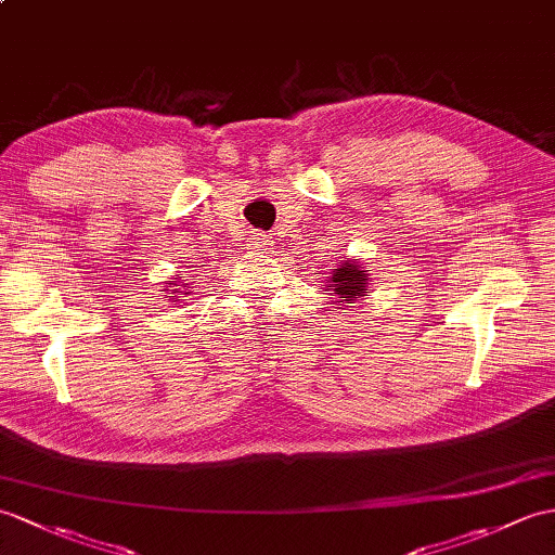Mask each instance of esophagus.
I'll return each mask as SVG.
<instances>
[{"label":"esophagus","instance_id":"1","mask_svg":"<svg viewBox=\"0 0 555 555\" xmlns=\"http://www.w3.org/2000/svg\"><path fill=\"white\" fill-rule=\"evenodd\" d=\"M274 238L272 236H267V234H257V236H253L250 238V250L255 253V255H269V253H274Z\"/></svg>","mask_w":555,"mask_h":555}]
</instances>
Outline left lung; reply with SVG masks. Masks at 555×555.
Returning a JSON list of instances; mask_svg holds the SVG:
<instances>
[{
  "label": "left lung",
  "instance_id": "1",
  "mask_svg": "<svg viewBox=\"0 0 555 555\" xmlns=\"http://www.w3.org/2000/svg\"><path fill=\"white\" fill-rule=\"evenodd\" d=\"M369 272L371 269H364L362 264L343 260L338 269H333V276L326 279V291H333L336 300L345 307H352V302L362 300L369 291Z\"/></svg>",
  "mask_w": 555,
  "mask_h": 555
}]
</instances>
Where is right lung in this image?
<instances>
[{
  "label": "right lung",
  "instance_id": "add662e5",
  "mask_svg": "<svg viewBox=\"0 0 555 555\" xmlns=\"http://www.w3.org/2000/svg\"><path fill=\"white\" fill-rule=\"evenodd\" d=\"M167 291H170V295H167L170 302H179V298H186L189 295V283H184V279L179 276V281H172L170 286H167Z\"/></svg>",
  "mask_w": 555,
  "mask_h": 555
}]
</instances>
